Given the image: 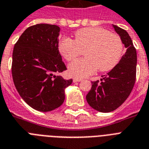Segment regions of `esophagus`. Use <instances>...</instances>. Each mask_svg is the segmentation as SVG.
Returning <instances> with one entry per match:
<instances>
[{
    "instance_id": "1",
    "label": "esophagus",
    "mask_w": 149,
    "mask_h": 149,
    "mask_svg": "<svg viewBox=\"0 0 149 149\" xmlns=\"http://www.w3.org/2000/svg\"><path fill=\"white\" fill-rule=\"evenodd\" d=\"M80 81H82V79H78V78L73 79V82H74V83H77V82H80Z\"/></svg>"
}]
</instances>
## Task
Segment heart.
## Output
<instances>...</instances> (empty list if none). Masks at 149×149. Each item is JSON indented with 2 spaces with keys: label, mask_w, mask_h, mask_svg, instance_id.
<instances>
[{
  "label": "heart",
  "mask_w": 149,
  "mask_h": 149,
  "mask_svg": "<svg viewBox=\"0 0 149 149\" xmlns=\"http://www.w3.org/2000/svg\"><path fill=\"white\" fill-rule=\"evenodd\" d=\"M59 51L71 61L84 51L85 58L69 65V73L76 78H84L98 70H112L119 62L123 53V43L118 35L101 27H86L74 33V40L63 37L59 43Z\"/></svg>",
  "instance_id": "heart-1"
}]
</instances>
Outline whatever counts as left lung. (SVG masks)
I'll use <instances>...</instances> for the list:
<instances>
[{
	"mask_svg": "<svg viewBox=\"0 0 149 149\" xmlns=\"http://www.w3.org/2000/svg\"><path fill=\"white\" fill-rule=\"evenodd\" d=\"M113 27L120 36L126 52L112 70L102 76L100 82H92V88L86 95L89 106L101 112L114 111L125 102L136 79L137 54L132 40L126 31L116 25Z\"/></svg>",
	"mask_w": 149,
	"mask_h": 149,
	"instance_id": "1",
	"label": "left lung"
}]
</instances>
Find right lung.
<instances>
[{"label":"right lung","mask_w":149,"mask_h":149,"mask_svg":"<svg viewBox=\"0 0 149 149\" xmlns=\"http://www.w3.org/2000/svg\"><path fill=\"white\" fill-rule=\"evenodd\" d=\"M60 27L40 24L29 26L13 50L12 77L23 100L33 109L49 112L65 100L64 90L72 83L55 73L66 67L59 52Z\"/></svg>","instance_id":"obj_1"}]
</instances>
